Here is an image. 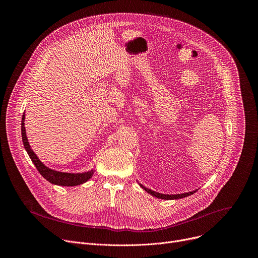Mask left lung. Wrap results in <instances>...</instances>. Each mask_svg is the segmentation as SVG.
Listing matches in <instances>:
<instances>
[{"instance_id":"obj_1","label":"left lung","mask_w":258,"mask_h":258,"mask_svg":"<svg viewBox=\"0 0 258 258\" xmlns=\"http://www.w3.org/2000/svg\"><path fill=\"white\" fill-rule=\"evenodd\" d=\"M140 186H141L142 189H144L147 193L151 194L152 196H154V197H156V198H158V199H165V200H174V199L185 198V197H188V196L194 194V193L197 191V190H196V191H192V192H189V193H182V194H176V195H167V194H161V193H157V192H155V191H152V190H150V189H148V188L144 187L143 185H141V183H140Z\"/></svg>"}]
</instances>
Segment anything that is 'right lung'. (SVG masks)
Returning <instances> with one entry per match:
<instances>
[{"mask_svg":"<svg viewBox=\"0 0 258 258\" xmlns=\"http://www.w3.org/2000/svg\"><path fill=\"white\" fill-rule=\"evenodd\" d=\"M24 119H25V114L23 113L22 115V120H21V136H22V142L24 145V148L31 159L32 163L35 165L36 169L39 170V172L51 183H54V185L58 186H63V187H72V186H79L82 185V183L88 181L94 174V170H90L87 172H82V173H68V172H62V171H57L54 169H51L47 167L40 159L39 157L34 154V152L31 150L29 143L27 141L26 133H25V126H24Z\"/></svg>","mask_w":258,"mask_h":258,"instance_id":"right-lung-1","label":"right lung"}]
</instances>
